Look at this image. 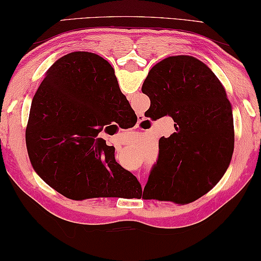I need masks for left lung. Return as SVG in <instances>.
<instances>
[{
  "mask_svg": "<svg viewBox=\"0 0 261 261\" xmlns=\"http://www.w3.org/2000/svg\"><path fill=\"white\" fill-rule=\"evenodd\" d=\"M141 90L153 119L171 116L175 128L159 140L142 198L181 205L201 198L225 174L233 154L232 106L225 88L200 60L177 55L156 63Z\"/></svg>",
  "mask_w": 261,
  "mask_h": 261,
  "instance_id": "1",
  "label": "left lung"
}]
</instances>
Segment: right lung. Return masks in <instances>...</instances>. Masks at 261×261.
<instances>
[{"label": "right lung", "mask_w": 261, "mask_h": 261, "mask_svg": "<svg viewBox=\"0 0 261 261\" xmlns=\"http://www.w3.org/2000/svg\"><path fill=\"white\" fill-rule=\"evenodd\" d=\"M127 105L114 69L101 56L74 51L59 59L30 107L25 142L35 172L71 200L141 191L137 177L115 161V148L99 138Z\"/></svg>", "instance_id": "1"}]
</instances>
